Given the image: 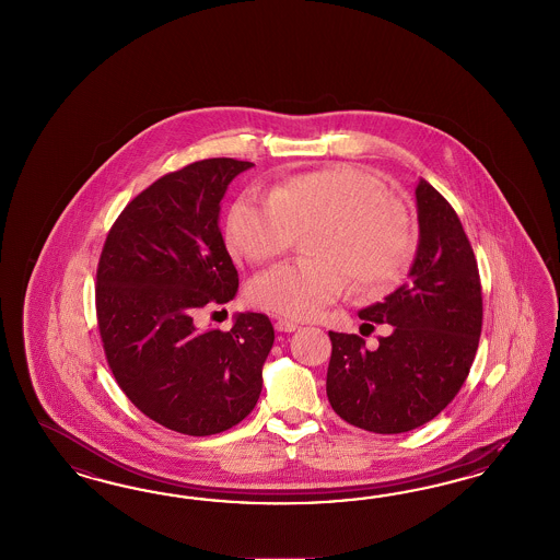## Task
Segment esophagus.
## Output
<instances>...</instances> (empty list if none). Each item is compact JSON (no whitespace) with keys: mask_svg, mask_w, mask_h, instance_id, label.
Returning <instances> with one entry per match:
<instances>
[{"mask_svg":"<svg viewBox=\"0 0 560 560\" xmlns=\"http://www.w3.org/2000/svg\"><path fill=\"white\" fill-rule=\"evenodd\" d=\"M275 328H277L279 332H295V330L300 328V324L288 320V318H279V320L275 323Z\"/></svg>","mask_w":560,"mask_h":560,"instance_id":"34e87169","label":"esophagus"}]
</instances>
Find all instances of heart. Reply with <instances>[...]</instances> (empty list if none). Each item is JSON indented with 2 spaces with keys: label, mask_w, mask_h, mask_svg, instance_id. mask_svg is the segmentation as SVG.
<instances>
[{
  "label": "heart",
  "mask_w": 560,
  "mask_h": 560,
  "mask_svg": "<svg viewBox=\"0 0 560 560\" xmlns=\"http://www.w3.org/2000/svg\"><path fill=\"white\" fill-rule=\"evenodd\" d=\"M304 262L260 272L250 283L256 305L285 318H312L339 300L351 281L361 295L394 288L415 255L407 213L355 166L307 172L272 192H244L232 205L225 237L250 262L285 255L304 234Z\"/></svg>",
  "instance_id": "1"
}]
</instances>
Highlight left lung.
<instances>
[{
  "label": "left lung",
  "instance_id": "1",
  "mask_svg": "<svg viewBox=\"0 0 560 560\" xmlns=\"http://www.w3.org/2000/svg\"><path fill=\"white\" fill-rule=\"evenodd\" d=\"M415 201L419 244L407 283L359 312L363 326L390 324V335L370 351L357 335L328 332V402L373 433H405L438 417L466 382L482 328L478 267L456 211L424 178Z\"/></svg>",
  "mask_w": 560,
  "mask_h": 560
}]
</instances>
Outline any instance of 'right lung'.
I'll use <instances>...</instances> for the list:
<instances>
[{
    "mask_svg": "<svg viewBox=\"0 0 560 560\" xmlns=\"http://www.w3.org/2000/svg\"><path fill=\"white\" fill-rule=\"evenodd\" d=\"M253 166L211 158L155 180L110 228L96 272L98 328L120 390L155 423L192 438L253 412L275 340L256 312L236 314L228 332L197 324L203 307L236 298L221 199Z\"/></svg>",
    "mask_w": 560,
    "mask_h": 560,
    "instance_id": "right-lung-1",
    "label": "right lung"
}]
</instances>
